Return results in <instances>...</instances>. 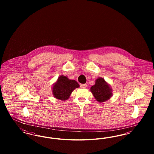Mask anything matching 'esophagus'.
Instances as JSON below:
<instances>
[{
	"label": "esophagus",
	"mask_w": 154,
	"mask_h": 154,
	"mask_svg": "<svg viewBox=\"0 0 154 154\" xmlns=\"http://www.w3.org/2000/svg\"><path fill=\"white\" fill-rule=\"evenodd\" d=\"M87 84H80V87L81 88H86L87 87Z\"/></svg>",
	"instance_id": "1"
}]
</instances>
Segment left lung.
<instances>
[{"instance_id": "left-lung-1", "label": "left lung", "mask_w": 154, "mask_h": 154, "mask_svg": "<svg viewBox=\"0 0 154 154\" xmlns=\"http://www.w3.org/2000/svg\"><path fill=\"white\" fill-rule=\"evenodd\" d=\"M96 100L99 103L107 101L112 95V89L110 85L102 77H99L95 80V84L90 88Z\"/></svg>"}]
</instances>
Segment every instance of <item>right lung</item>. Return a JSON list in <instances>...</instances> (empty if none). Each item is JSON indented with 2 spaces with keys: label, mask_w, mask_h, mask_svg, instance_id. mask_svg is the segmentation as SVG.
Here are the masks:
<instances>
[{
  "label": "right lung",
  "mask_w": 154,
  "mask_h": 154,
  "mask_svg": "<svg viewBox=\"0 0 154 154\" xmlns=\"http://www.w3.org/2000/svg\"><path fill=\"white\" fill-rule=\"evenodd\" d=\"M79 87L80 85L76 81L70 80L66 76L61 75L53 84L52 92L56 99L66 100L69 98L74 90Z\"/></svg>",
  "instance_id": "1"
}]
</instances>
